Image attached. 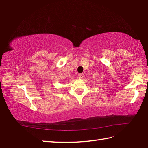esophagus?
Here are the masks:
<instances>
[{
	"mask_svg": "<svg viewBox=\"0 0 148 148\" xmlns=\"http://www.w3.org/2000/svg\"><path fill=\"white\" fill-rule=\"evenodd\" d=\"M84 74H79V75H78V77H79V79H83V78L84 77Z\"/></svg>",
	"mask_w": 148,
	"mask_h": 148,
	"instance_id": "34e87169",
	"label": "esophagus"
}]
</instances>
